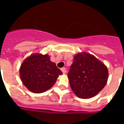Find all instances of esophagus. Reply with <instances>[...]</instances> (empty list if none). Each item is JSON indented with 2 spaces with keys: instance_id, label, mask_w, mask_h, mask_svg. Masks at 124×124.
Returning <instances> with one entry per match:
<instances>
[{
  "instance_id": "obj_1",
  "label": "esophagus",
  "mask_w": 124,
  "mask_h": 124,
  "mask_svg": "<svg viewBox=\"0 0 124 124\" xmlns=\"http://www.w3.org/2000/svg\"><path fill=\"white\" fill-rule=\"evenodd\" d=\"M61 71H62V73H63L64 74H65L66 73V69L65 68H61Z\"/></svg>"
}]
</instances>
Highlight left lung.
Listing matches in <instances>:
<instances>
[{
	"label": "left lung",
	"mask_w": 124,
	"mask_h": 124,
	"mask_svg": "<svg viewBox=\"0 0 124 124\" xmlns=\"http://www.w3.org/2000/svg\"><path fill=\"white\" fill-rule=\"evenodd\" d=\"M68 76L76 95L81 98H89L98 94L106 85L108 71L95 56L84 53L74 57Z\"/></svg>",
	"instance_id": "1"
}]
</instances>
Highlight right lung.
<instances>
[{"mask_svg": "<svg viewBox=\"0 0 124 124\" xmlns=\"http://www.w3.org/2000/svg\"><path fill=\"white\" fill-rule=\"evenodd\" d=\"M62 74L47 54H32L24 60L20 69L24 85L35 93H41L51 87Z\"/></svg>", "mask_w": 124, "mask_h": 124, "instance_id": "add662e5", "label": "right lung"}]
</instances>
